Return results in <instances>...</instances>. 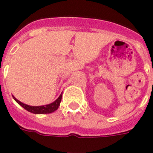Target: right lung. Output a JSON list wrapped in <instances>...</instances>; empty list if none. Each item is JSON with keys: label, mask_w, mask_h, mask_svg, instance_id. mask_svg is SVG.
I'll list each match as a JSON object with an SVG mask.
<instances>
[{"label": "right lung", "mask_w": 153, "mask_h": 153, "mask_svg": "<svg viewBox=\"0 0 153 153\" xmlns=\"http://www.w3.org/2000/svg\"><path fill=\"white\" fill-rule=\"evenodd\" d=\"M13 98L18 104H20L22 108H24L25 110L31 112V113H33V114H49V113L54 112L55 111L58 109L59 106L60 104L61 100H62V94L56 100H55L54 102L47 104V105H43V106H30L28 104H23L22 102L17 100L14 97H13Z\"/></svg>", "instance_id": "right-lung-1"}]
</instances>
